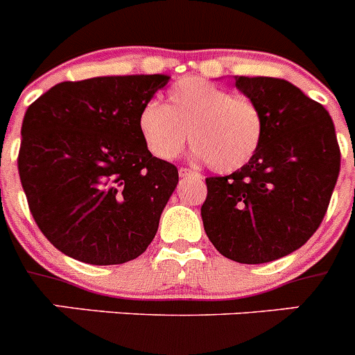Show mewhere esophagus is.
Masks as SVG:
<instances>
[{
	"mask_svg": "<svg viewBox=\"0 0 355 355\" xmlns=\"http://www.w3.org/2000/svg\"><path fill=\"white\" fill-rule=\"evenodd\" d=\"M180 178H183V180H184V178H199V180H200L202 175L197 174V172H193V171H190V168H187V167H181L180 168Z\"/></svg>",
	"mask_w": 355,
	"mask_h": 355,
	"instance_id": "obj_1",
	"label": "esophagus"
}]
</instances>
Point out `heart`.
Segmentation results:
<instances>
[{
	"mask_svg": "<svg viewBox=\"0 0 355 355\" xmlns=\"http://www.w3.org/2000/svg\"><path fill=\"white\" fill-rule=\"evenodd\" d=\"M263 115L249 97L200 78H183L167 92V105L149 101L139 115V131L147 149L159 159H174L184 144H193V158L218 172L243 167L263 139Z\"/></svg>",
	"mask_w": 355,
	"mask_h": 355,
	"instance_id": "b5f03b06",
	"label": "heart"
}]
</instances>
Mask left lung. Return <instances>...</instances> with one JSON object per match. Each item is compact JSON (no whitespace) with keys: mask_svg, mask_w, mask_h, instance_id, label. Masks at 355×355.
<instances>
[{"mask_svg":"<svg viewBox=\"0 0 355 355\" xmlns=\"http://www.w3.org/2000/svg\"><path fill=\"white\" fill-rule=\"evenodd\" d=\"M263 115L256 155L233 174L206 178L200 208L215 249L238 263L275 261L300 249L324 220L340 174L327 110L286 80L234 76Z\"/></svg>","mask_w":355,"mask_h":355,"instance_id":"1","label":"left lung"}]
</instances>
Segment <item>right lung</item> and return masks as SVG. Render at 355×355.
Returning <instances> with one entry per match:
<instances>
[{"label":"right lung","mask_w":355,"mask_h":355,"mask_svg":"<svg viewBox=\"0 0 355 355\" xmlns=\"http://www.w3.org/2000/svg\"><path fill=\"white\" fill-rule=\"evenodd\" d=\"M168 80L133 74L64 81L28 106L19 178L39 229L69 258L121 265L155 238L180 175L150 155L139 115Z\"/></svg>","instance_id":"add662e5"}]
</instances>
